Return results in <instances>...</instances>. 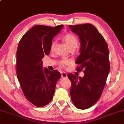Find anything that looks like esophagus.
Listing matches in <instances>:
<instances>
[{
	"mask_svg": "<svg viewBox=\"0 0 124 124\" xmlns=\"http://www.w3.org/2000/svg\"><path fill=\"white\" fill-rule=\"evenodd\" d=\"M62 75H61V77L62 78H66L67 77V74L66 73H65V72H63V73H62Z\"/></svg>",
	"mask_w": 124,
	"mask_h": 124,
	"instance_id": "1",
	"label": "esophagus"
}]
</instances>
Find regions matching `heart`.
Segmentation results:
<instances>
[{
	"label": "heart",
	"mask_w": 124,
	"mask_h": 124,
	"mask_svg": "<svg viewBox=\"0 0 124 124\" xmlns=\"http://www.w3.org/2000/svg\"><path fill=\"white\" fill-rule=\"evenodd\" d=\"M63 40L66 43L67 47L70 50H74L78 45V39L77 37L71 33H68L63 37ZM56 44V41L53 40L51 43L50 49L53 51ZM69 62L67 60H61L59 62V66L61 68H66L69 65Z\"/></svg>",
	"instance_id": "1"
}]
</instances>
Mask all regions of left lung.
Returning a JSON list of instances; mask_svg holds the SVG:
<instances>
[{"label":"left lung","instance_id":"left-lung-1","mask_svg":"<svg viewBox=\"0 0 124 124\" xmlns=\"http://www.w3.org/2000/svg\"><path fill=\"white\" fill-rule=\"evenodd\" d=\"M80 40V54L76 64L77 71H83V78L71 73V99L77 108L85 109L96 103L101 97L110 70L106 42L93 25H69Z\"/></svg>","mask_w":124,"mask_h":124}]
</instances>
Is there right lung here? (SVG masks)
Wrapping results in <instances>:
<instances>
[{
  "instance_id": "right-lung-1",
  "label": "right lung",
  "mask_w": 124,
  "mask_h": 124,
  "mask_svg": "<svg viewBox=\"0 0 124 124\" xmlns=\"http://www.w3.org/2000/svg\"><path fill=\"white\" fill-rule=\"evenodd\" d=\"M63 26L36 25L22 37L19 43L17 78L26 98L37 107H43L52 100L56 83L61 76L56 70H43L42 59L50 53L52 39Z\"/></svg>"
}]
</instances>
